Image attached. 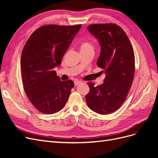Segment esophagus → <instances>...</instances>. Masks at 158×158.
I'll return each instance as SVG.
<instances>
[{
  "label": "esophagus",
  "mask_w": 158,
  "mask_h": 158,
  "mask_svg": "<svg viewBox=\"0 0 158 158\" xmlns=\"http://www.w3.org/2000/svg\"><path fill=\"white\" fill-rule=\"evenodd\" d=\"M80 83H81L80 81H78V80L74 81V85H79Z\"/></svg>",
  "instance_id": "esophagus-1"
}]
</instances>
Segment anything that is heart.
I'll use <instances>...</instances> for the list:
<instances>
[{"label":"heart","mask_w":158,"mask_h":158,"mask_svg":"<svg viewBox=\"0 0 158 158\" xmlns=\"http://www.w3.org/2000/svg\"><path fill=\"white\" fill-rule=\"evenodd\" d=\"M80 51H94V44L89 41H85L80 44Z\"/></svg>","instance_id":"obj_1"}]
</instances>
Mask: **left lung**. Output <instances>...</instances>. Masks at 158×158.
<instances>
[{
	"instance_id": "1",
	"label": "left lung",
	"mask_w": 158,
	"mask_h": 158,
	"mask_svg": "<svg viewBox=\"0 0 158 158\" xmlns=\"http://www.w3.org/2000/svg\"><path fill=\"white\" fill-rule=\"evenodd\" d=\"M88 30L101 46L97 64L106 76L98 86L88 83L89 92L85 99L93 111L107 114L122 106L130 90L135 70V54L125 32L117 24H92Z\"/></svg>"
}]
</instances>
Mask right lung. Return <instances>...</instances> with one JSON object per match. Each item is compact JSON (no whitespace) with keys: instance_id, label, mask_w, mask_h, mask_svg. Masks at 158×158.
<instances>
[{"instance_id":"obj_1","label":"right lung","mask_w":158,"mask_h":158,"mask_svg":"<svg viewBox=\"0 0 158 158\" xmlns=\"http://www.w3.org/2000/svg\"><path fill=\"white\" fill-rule=\"evenodd\" d=\"M81 25L41 26L33 32L21 56L22 82L30 102L45 114L59 112L66 105L72 80L61 81L53 69L59 66Z\"/></svg>"}]
</instances>
